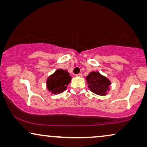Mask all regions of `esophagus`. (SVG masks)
I'll use <instances>...</instances> for the list:
<instances>
[{
    "label": "esophagus",
    "mask_w": 147,
    "mask_h": 147,
    "mask_svg": "<svg viewBox=\"0 0 147 147\" xmlns=\"http://www.w3.org/2000/svg\"><path fill=\"white\" fill-rule=\"evenodd\" d=\"M76 76H78V77H82V74L81 73H80V74H77V75H76Z\"/></svg>",
    "instance_id": "1"
}]
</instances>
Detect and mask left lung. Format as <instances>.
Returning <instances> with one entry per match:
<instances>
[{"label": "left lung", "mask_w": 147, "mask_h": 147, "mask_svg": "<svg viewBox=\"0 0 147 147\" xmlns=\"http://www.w3.org/2000/svg\"><path fill=\"white\" fill-rule=\"evenodd\" d=\"M88 87L94 94L104 96L108 90L110 82L104 76H102L99 72L92 71L86 77Z\"/></svg>", "instance_id": "8db88e82"}]
</instances>
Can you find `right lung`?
<instances>
[{"instance_id":"right-lung-1","label":"right lung","mask_w":147,"mask_h":147,"mask_svg":"<svg viewBox=\"0 0 147 147\" xmlns=\"http://www.w3.org/2000/svg\"><path fill=\"white\" fill-rule=\"evenodd\" d=\"M71 77L67 71L63 69L56 70L47 80V88L53 94H59L66 90L67 86L71 81Z\"/></svg>"}]
</instances>
